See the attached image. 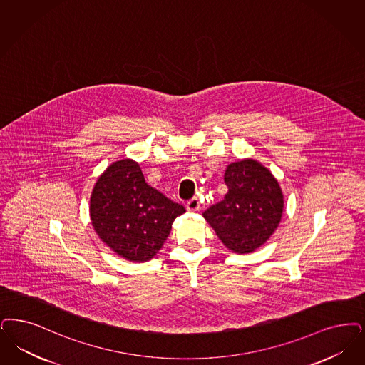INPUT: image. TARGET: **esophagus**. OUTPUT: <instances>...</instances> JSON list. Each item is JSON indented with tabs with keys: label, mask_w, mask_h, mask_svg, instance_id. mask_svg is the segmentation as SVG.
I'll use <instances>...</instances> for the list:
<instances>
[{
	"label": "esophagus",
	"mask_w": 365,
	"mask_h": 365,
	"mask_svg": "<svg viewBox=\"0 0 365 365\" xmlns=\"http://www.w3.org/2000/svg\"><path fill=\"white\" fill-rule=\"evenodd\" d=\"M200 207H201V205H200V200L197 197H192L186 202V209L189 212H197V210H200Z\"/></svg>",
	"instance_id": "34e87169"
}]
</instances>
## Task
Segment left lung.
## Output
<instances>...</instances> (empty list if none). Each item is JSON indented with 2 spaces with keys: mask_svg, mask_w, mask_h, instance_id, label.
<instances>
[{
  "mask_svg": "<svg viewBox=\"0 0 365 365\" xmlns=\"http://www.w3.org/2000/svg\"><path fill=\"white\" fill-rule=\"evenodd\" d=\"M224 182L228 187L224 200L202 215L227 247L239 254L252 252L277 228L282 191L272 173L252 159L230 164Z\"/></svg>",
  "mask_w": 365,
  "mask_h": 365,
  "instance_id": "1",
  "label": "left lung"
}]
</instances>
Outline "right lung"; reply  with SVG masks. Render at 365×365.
Returning <instances> with one entry per match:
<instances>
[{"label": "right lung", "mask_w": 365, "mask_h": 365, "mask_svg": "<svg viewBox=\"0 0 365 365\" xmlns=\"http://www.w3.org/2000/svg\"><path fill=\"white\" fill-rule=\"evenodd\" d=\"M91 220L99 237L118 255L145 262L156 255L174 220L186 212L150 187L138 163H113L98 179L91 197Z\"/></svg>", "instance_id": "1"}]
</instances>
